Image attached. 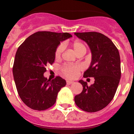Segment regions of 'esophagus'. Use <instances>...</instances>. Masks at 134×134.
I'll list each match as a JSON object with an SVG mask.
<instances>
[{
    "label": "esophagus",
    "instance_id": "1",
    "mask_svg": "<svg viewBox=\"0 0 134 134\" xmlns=\"http://www.w3.org/2000/svg\"><path fill=\"white\" fill-rule=\"evenodd\" d=\"M66 83H67V85H71V84L74 83V82H73V81H70V80H68V81L66 82Z\"/></svg>",
    "mask_w": 134,
    "mask_h": 134
}]
</instances>
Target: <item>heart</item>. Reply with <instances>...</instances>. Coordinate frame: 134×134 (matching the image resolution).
I'll use <instances>...</instances> for the list:
<instances>
[{"mask_svg": "<svg viewBox=\"0 0 134 134\" xmlns=\"http://www.w3.org/2000/svg\"><path fill=\"white\" fill-rule=\"evenodd\" d=\"M72 47L73 48L74 52L77 55L79 53L85 52H86V47L85 44L81 41H74L72 45ZM64 49V45L63 43L60 44V46L57 48L55 52V58H59L61 56V54L63 52ZM81 70V66L80 65H74V66H64L62 71L64 75L68 79H74L76 76L79 71Z\"/></svg>", "mask_w": 134, "mask_h": 134, "instance_id": "heart-1", "label": "heart"}]
</instances>
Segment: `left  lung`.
Masks as SVG:
<instances>
[{"mask_svg": "<svg viewBox=\"0 0 134 134\" xmlns=\"http://www.w3.org/2000/svg\"><path fill=\"white\" fill-rule=\"evenodd\" d=\"M74 35L85 41L91 52V64L84 77L94 79L90 86L84 80H79L83 90L75 96L74 101L83 111L96 112L107 106L116 93L121 79L119 51L109 38L100 33H74Z\"/></svg>", "mask_w": 134, "mask_h": 134, "instance_id": "8db88e82", "label": "left lung"}]
</instances>
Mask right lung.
<instances>
[{"label": "right lung", "instance_id": "obj_1", "mask_svg": "<svg viewBox=\"0 0 134 134\" xmlns=\"http://www.w3.org/2000/svg\"><path fill=\"white\" fill-rule=\"evenodd\" d=\"M72 37L68 33L38 31L19 47L13 68L14 80L22 101L32 109L43 111L53 106L58 92L66 86V80L60 76L49 80L43 74L46 66L54 63L60 43Z\"/></svg>", "mask_w": 134, "mask_h": 134}]
</instances>
